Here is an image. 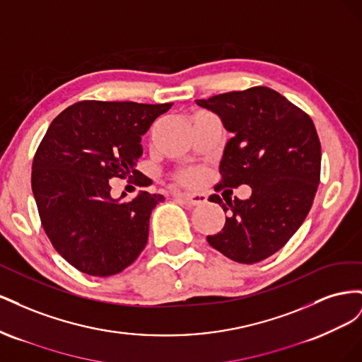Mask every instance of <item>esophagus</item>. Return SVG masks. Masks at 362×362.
<instances>
[{"label":"esophagus","mask_w":362,"mask_h":362,"mask_svg":"<svg viewBox=\"0 0 362 362\" xmlns=\"http://www.w3.org/2000/svg\"><path fill=\"white\" fill-rule=\"evenodd\" d=\"M173 198L181 199L184 204L196 206V205H204L206 202V196L204 193H194V194H184V193H175Z\"/></svg>","instance_id":"obj_1"}]
</instances>
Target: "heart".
<instances>
[{"label": "heart", "mask_w": 362, "mask_h": 362, "mask_svg": "<svg viewBox=\"0 0 362 362\" xmlns=\"http://www.w3.org/2000/svg\"><path fill=\"white\" fill-rule=\"evenodd\" d=\"M204 178V170L199 168H185L173 173V181L181 185H194Z\"/></svg>", "instance_id": "1"}]
</instances>
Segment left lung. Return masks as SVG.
I'll use <instances>...</instances> for the list:
<instances>
[{"label":"left lung","mask_w":362,"mask_h":362,"mask_svg":"<svg viewBox=\"0 0 362 362\" xmlns=\"http://www.w3.org/2000/svg\"><path fill=\"white\" fill-rule=\"evenodd\" d=\"M196 104L221 116L233 133L214 190L252 187L249 199L211 194L226 217L206 242L229 259L254 264L278 252L308 216L320 182L322 148L313 119L264 86L214 95Z\"/></svg>","instance_id":"obj_1"}]
</instances>
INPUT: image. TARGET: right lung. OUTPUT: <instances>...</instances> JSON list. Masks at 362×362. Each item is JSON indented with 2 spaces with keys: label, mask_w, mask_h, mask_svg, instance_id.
Returning a JSON list of instances; mask_svg holds the SVG:
<instances>
[{
  "label": "right lung",
  "mask_w": 362,
  "mask_h": 362,
  "mask_svg": "<svg viewBox=\"0 0 362 362\" xmlns=\"http://www.w3.org/2000/svg\"><path fill=\"white\" fill-rule=\"evenodd\" d=\"M173 103L80 101L52 120L33 158L31 189L43 229L71 266L112 276L145 249L149 217L163 194L112 199V178H136L141 136ZM124 198V194L120 196Z\"/></svg>",
  "instance_id": "obj_1"
}]
</instances>
